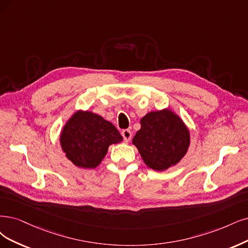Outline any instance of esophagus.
Instances as JSON below:
<instances>
[{"label": "esophagus", "mask_w": 248, "mask_h": 248, "mask_svg": "<svg viewBox=\"0 0 248 248\" xmlns=\"http://www.w3.org/2000/svg\"><path fill=\"white\" fill-rule=\"evenodd\" d=\"M122 136L124 138V141L127 143V142H130V140L132 138V132L130 130H124L122 132Z\"/></svg>", "instance_id": "obj_1"}]
</instances>
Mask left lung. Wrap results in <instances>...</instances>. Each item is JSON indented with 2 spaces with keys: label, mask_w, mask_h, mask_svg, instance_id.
Instances as JSON below:
<instances>
[{
  "label": "left lung",
  "mask_w": 248,
  "mask_h": 248,
  "mask_svg": "<svg viewBox=\"0 0 248 248\" xmlns=\"http://www.w3.org/2000/svg\"><path fill=\"white\" fill-rule=\"evenodd\" d=\"M133 144L150 169L164 170L184 157L190 136L182 119L166 109L150 112L141 119V129L136 133Z\"/></svg>",
  "instance_id": "left-lung-1"
}]
</instances>
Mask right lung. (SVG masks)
Wrapping results in <instances>:
<instances>
[{"instance_id":"obj_1","label":"right lung","mask_w":248,"mask_h":248,"mask_svg":"<svg viewBox=\"0 0 248 248\" xmlns=\"http://www.w3.org/2000/svg\"><path fill=\"white\" fill-rule=\"evenodd\" d=\"M123 141L116 127L98 114L78 111L73 114L60 136V143L67 158L78 168L98 167L109 145Z\"/></svg>"}]
</instances>
